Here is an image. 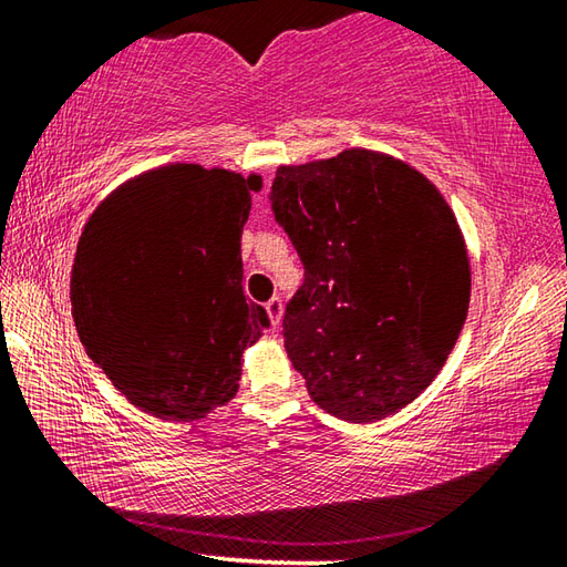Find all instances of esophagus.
<instances>
[{
    "label": "esophagus",
    "instance_id": "obj_1",
    "mask_svg": "<svg viewBox=\"0 0 567 567\" xmlns=\"http://www.w3.org/2000/svg\"><path fill=\"white\" fill-rule=\"evenodd\" d=\"M265 310H267V318H270V322H272V328H277V324H280V320H282V300L280 297H270V300H267V305H265Z\"/></svg>",
    "mask_w": 567,
    "mask_h": 567
}]
</instances>
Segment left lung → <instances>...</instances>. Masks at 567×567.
I'll use <instances>...</instances> for the list:
<instances>
[{
    "instance_id": "1",
    "label": "left lung",
    "mask_w": 567,
    "mask_h": 567,
    "mask_svg": "<svg viewBox=\"0 0 567 567\" xmlns=\"http://www.w3.org/2000/svg\"><path fill=\"white\" fill-rule=\"evenodd\" d=\"M275 219L305 265L282 334L330 415L375 422L443 370L470 305L463 233L440 189L385 152L282 165Z\"/></svg>"
}]
</instances>
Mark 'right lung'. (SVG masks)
Listing matches in <instances>:
<instances>
[{
    "instance_id": "obj_1",
    "label": "right lung",
    "mask_w": 567,
    "mask_h": 567,
    "mask_svg": "<svg viewBox=\"0 0 567 567\" xmlns=\"http://www.w3.org/2000/svg\"><path fill=\"white\" fill-rule=\"evenodd\" d=\"M262 177L175 165L94 209L76 245V334L132 405L192 422L237 395L243 352L270 328L243 292L239 237Z\"/></svg>"
}]
</instances>
